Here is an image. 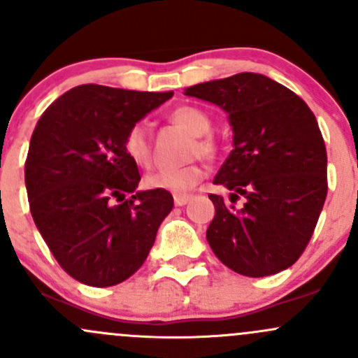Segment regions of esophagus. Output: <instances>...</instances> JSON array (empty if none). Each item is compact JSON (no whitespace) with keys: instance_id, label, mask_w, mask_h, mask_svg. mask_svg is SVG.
Returning a JSON list of instances; mask_svg holds the SVG:
<instances>
[{"instance_id":"esophagus-1","label":"esophagus","mask_w":358,"mask_h":358,"mask_svg":"<svg viewBox=\"0 0 358 358\" xmlns=\"http://www.w3.org/2000/svg\"><path fill=\"white\" fill-rule=\"evenodd\" d=\"M173 199H175L176 206H185L187 202H189L192 199V195L190 194H175V197H173Z\"/></svg>"}]
</instances>
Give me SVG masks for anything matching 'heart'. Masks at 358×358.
Here are the masks:
<instances>
[{
  "label": "heart",
  "mask_w": 358,
  "mask_h": 358,
  "mask_svg": "<svg viewBox=\"0 0 358 358\" xmlns=\"http://www.w3.org/2000/svg\"><path fill=\"white\" fill-rule=\"evenodd\" d=\"M169 120L175 125L194 135L190 145V156L209 157L216 152V141L209 135L210 116L201 108L178 106L169 113ZM125 154L138 166H148L150 161V135L144 122L130 125L123 137ZM206 175V169L201 163H189L180 168H157L144 176V187L150 190L168 192H187L197 185Z\"/></svg>",
  "instance_id": "1"
}]
</instances>
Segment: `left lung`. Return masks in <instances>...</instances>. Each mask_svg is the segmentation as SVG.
I'll list each match as a JSON object with an SVG mask.
<instances>
[{"label": "left lung", "instance_id": "8db88e82", "mask_svg": "<svg viewBox=\"0 0 358 358\" xmlns=\"http://www.w3.org/2000/svg\"><path fill=\"white\" fill-rule=\"evenodd\" d=\"M228 113L233 150L210 194L206 238L216 257L250 278L276 274L306 250L328 194V156L314 113L295 92L261 73H236L185 89ZM244 197V204L235 206Z\"/></svg>", "mask_w": 358, "mask_h": 358}]
</instances>
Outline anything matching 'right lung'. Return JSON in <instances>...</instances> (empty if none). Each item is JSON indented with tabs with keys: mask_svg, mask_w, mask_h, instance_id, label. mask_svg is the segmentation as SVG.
I'll use <instances>...</instances> for the list:
<instances>
[{
	"mask_svg": "<svg viewBox=\"0 0 358 358\" xmlns=\"http://www.w3.org/2000/svg\"><path fill=\"white\" fill-rule=\"evenodd\" d=\"M171 96L85 84L58 97L37 122L25 161L30 213L73 280L113 287L148 259L173 197L137 190L141 175L123 137Z\"/></svg>",
	"mask_w": 358,
	"mask_h": 358,
	"instance_id": "1",
	"label": "right lung"
}]
</instances>
